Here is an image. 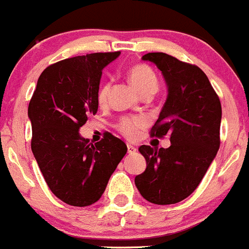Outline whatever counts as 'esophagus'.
Listing matches in <instances>:
<instances>
[{
    "mask_svg": "<svg viewBox=\"0 0 249 249\" xmlns=\"http://www.w3.org/2000/svg\"><path fill=\"white\" fill-rule=\"evenodd\" d=\"M126 146H127V153H129V154H134V153L137 151V148H135L134 145H131V144H127Z\"/></svg>",
    "mask_w": 249,
    "mask_h": 249,
    "instance_id": "34e87169",
    "label": "esophagus"
}]
</instances>
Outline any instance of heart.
<instances>
[{"mask_svg":"<svg viewBox=\"0 0 249 249\" xmlns=\"http://www.w3.org/2000/svg\"><path fill=\"white\" fill-rule=\"evenodd\" d=\"M127 76H129L131 85L135 88V90L140 95L148 94V92L155 94L158 88H159L157 75L154 73V71L151 70L150 68H148V66H145V65H135V66H133L129 70V72H127ZM107 92V85L104 84V85H101L100 90L98 92V99L100 103L105 101ZM140 125H142V120L140 119L124 118L122 122L119 123V130L122 131L125 137L133 138L135 137L138 127H140Z\"/></svg>","mask_w":249,"mask_h":249,"instance_id":"b5f03b06","label":"heart"}]
</instances>
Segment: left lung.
<instances>
[{"instance_id": "8db88e82", "label": "left lung", "mask_w": 249, "mask_h": 249, "mask_svg": "<svg viewBox=\"0 0 249 249\" xmlns=\"http://www.w3.org/2000/svg\"><path fill=\"white\" fill-rule=\"evenodd\" d=\"M161 71L168 95L153 137H170L169 148L142 145L145 172L135 177L144 199L154 204H174L193 193L219 149L222 107L208 77L196 65L164 53L142 57Z\"/></svg>"}]
</instances>
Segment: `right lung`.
<instances>
[{
    "label": "right lung",
    "instance_id": "right-lung-1",
    "mask_svg": "<svg viewBox=\"0 0 249 249\" xmlns=\"http://www.w3.org/2000/svg\"><path fill=\"white\" fill-rule=\"evenodd\" d=\"M119 55L89 53L51 65L29 104L35 159L51 192L73 207L98 202L126 154V144L111 134L90 145L79 133L89 114L98 111L103 69Z\"/></svg>",
    "mask_w": 249,
    "mask_h": 249
}]
</instances>
